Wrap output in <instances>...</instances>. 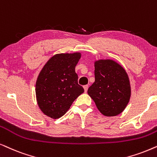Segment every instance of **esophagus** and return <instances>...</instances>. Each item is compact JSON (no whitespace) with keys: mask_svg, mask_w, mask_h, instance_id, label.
<instances>
[{"mask_svg":"<svg viewBox=\"0 0 157 157\" xmlns=\"http://www.w3.org/2000/svg\"><path fill=\"white\" fill-rule=\"evenodd\" d=\"M83 88H84L85 92L86 93L87 91V89H88V85H84V86H83Z\"/></svg>","mask_w":157,"mask_h":157,"instance_id":"esophagus-1","label":"esophagus"}]
</instances>
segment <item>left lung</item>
Listing matches in <instances>:
<instances>
[{
  "label": "left lung",
  "instance_id": "left-lung-1",
  "mask_svg": "<svg viewBox=\"0 0 157 157\" xmlns=\"http://www.w3.org/2000/svg\"><path fill=\"white\" fill-rule=\"evenodd\" d=\"M95 82L87 90L98 109L105 116H116L124 111L131 98L128 74L112 59L95 61Z\"/></svg>",
  "mask_w": 157,
  "mask_h": 157
}]
</instances>
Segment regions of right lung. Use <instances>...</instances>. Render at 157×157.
Instances as JSON below:
<instances>
[{"label": "right lung", "instance_id": "right-lung-1", "mask_svg": "<svg viewBox=\"0 0 157 157\" xmlns=\"http://www.w3.org/2000/svg\"><path fill=\"white\" fill-rule=\"evenodd\" d=\"M80 57V52L57 54L39 72L35 90L36 101L46 116L53 119L64 116L75 100L84 93L75 72Z\"/></svg>", "mask_w": 157, "mask_h": 157}]
</instances>
